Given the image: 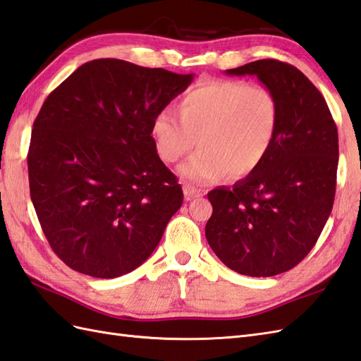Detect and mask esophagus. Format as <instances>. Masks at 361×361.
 Listing matches in <instances>:
<instances>
[{"mask_svg": "<svg viewBox=\"0 0 361 361\" xmlns=\"http://www.w3.org/2000/svg\"><path fill=\"white\" fill-rule=\"evenodd\" d=\"M183 190H184V198H186L188 201H190V200H195V198H200V197H203V192H201L200 189H195V188L189 186V184H184V186H183Z\"/></svg>", "mask_w": 361, "mask_h": 361, "instance_id": "obj_1", "label": "esophagus"}]
</instances>
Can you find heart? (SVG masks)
Segmentation results:
<instances>
[{
    "instance_id": "obj_1",
    "label": "heart",
    "mask_w": 361,
    "mask_h": 361,
    "mask_svg": "<svg viewBox=\"0 0 361 361\" xmlns=\"http://www.w3.org/2000/svg\"><path fill=\"white\" fill-rule=\"evenodd\" d=\"M178 115L161 111L152 121L157 155L166 164L180 161L201 147L180 167L192 184H207L257 171L274 145L280 107L272 92L243 81H206L178 103Z\"/></svg>"
}]
</instances>
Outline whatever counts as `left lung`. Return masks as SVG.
I'll list each match as a JSON object with an SVG mask.
<instances>
[{
    "label": "left lung",
    "instance_id": "obj_1",
    "mask_svg": "<svg viewBox=\"0 0 361 361\" xmlns=\"http://www.w3.org/2000/svg\"><path fill=\"white\" fill-rule=\"evenodd\" d=\"M228 75H252L275 95L280 121L257 171L207 194L206 238L215 255L247 276H274L303 259L328 221L337 184L338 132L326 99L303 72L258 60Z\"/></svg>",
    "mask_w": 361,
    "mask_h": 361
}]
</instances>
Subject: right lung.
<instances>
[{
	"label": "right lung",
	"mask_w": 361,
	"mask_h": 361,
	"mask_svg": "<svg viewBox=\"0 0 361 361\" xmlns=\"http://www.w3.org/2000/svg\"><path fill=\"white\" fill-rule=\"evenodd\" d=\"M192 80L102 58L46 98L27 154L30 198L50 247L73 271L115 279L160 243L183 190L157 155L152 121Z\"/></svg>",
	"instance_id": "right-lung-1"
}]
</instances>
